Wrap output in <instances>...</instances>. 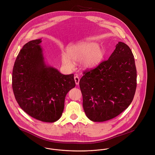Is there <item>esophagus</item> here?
I'll return each instance as SVG.
<instances>
[{
	"label": "esophagus",
	"instance_id": "1",
	"mask_svg": "<svg viewBox=\"0 0 155 155\" xmlns=\"http://www.w3.org/2000/svg\"><path fill=\"white\" fill-rule=\"evenodd\" d=\"M74 81H75V83L76 85H79V81H80V79L79 78V76H75L74 77Z\"/></svg>",
	"mask_w": 155,
	"mask_h": 155
}]
</instances>
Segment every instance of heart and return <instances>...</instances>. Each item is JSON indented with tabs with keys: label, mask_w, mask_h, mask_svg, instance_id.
I'll list each match as a JSON object with an SVG mask.
<instances>
[{
	"label": "heart",
	"mask_w": 155,
	"mask_h": 155,
	"mask_svg": "<svg viewBox=\"0 0 155 155\" xmlns=\"http://www.w3.org/2000/svg\"><path fill=\"white\" fill-rule=\"evenodd\" d=\"M104 57V51L94 42H82L70 46L67 49V55L62 57L63 64L72 67V61H80L85 67H94L99 64Z\"/></svg>",
	"instance_id": "heart-1"
}]
</instances>
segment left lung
Returning <instances> with one entry per match:
<instances>
[{"mask_svg": "<svg viewBox=\"0 0 155 155\" xmlns=\"http://www.w3.org/2000/svg\"><path fill=\"white\" fill-rule=\"evenodd\" d=\"M79 81L83 107L94 122L111 119L133 101L137 87V70L133 52L119 42L107 60L83 71Z\"/></svg>", "mask_w": 155, "mask_h": 155, "instance_id": "1", "label": "left lung"}]
</instances>
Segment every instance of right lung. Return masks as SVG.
Wrapping results in <instances>:
<instances>
[{
	"label": "right lung",
	"mask_w": 155,
	"mask_h": 155,
	"mask_svg": "<svg viewBox=\"0 0 155 155\" xmlns=\"http://www.w3.org/2000/svg\"><path fill=\"white\" fill-rule=\"evenodd\" d=\"M41 39L24 45L12 70V85L20 107L32 117L45 122L58 120L67 92L76 85L74 74L64 75L44 62Z\"/></svg>",
	"instance_id": "add662e5"
}]
</instances>
